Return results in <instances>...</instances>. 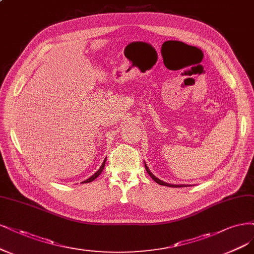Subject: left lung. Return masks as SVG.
I'll list each match as a JSON object with an SVG mask.
<instances>
[{
	"label": "left lung",
	"mask_w": 254,
	"mask_h": 254,
	"mask_svg": "<svg viewBox=\"0 0 254 254\" xmlns=\"http://www.w3.org/2000/svg\"><path fill=\"white\" fill-rule=\"evenodd\" d=\"M145 168H146V171H147V173L149 174V176L151 177V179L155 182V183H157V184H160V185H163V186H168V187H187V186H189V185H173V184H168V183H165V182H163V181H161L160 179H157L156 177H154L153 174L151 173V171L149 170V168L147 167V165L145 164Z\"/></svg>",
	"instance_id": "obj_1"
}]
</instances>
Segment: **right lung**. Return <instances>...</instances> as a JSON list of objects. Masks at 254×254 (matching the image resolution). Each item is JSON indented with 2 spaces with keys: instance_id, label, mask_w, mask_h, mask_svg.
<instances>
[{
  "instance_id": "obj_1",
  "label": "right lung",
  "mask_w": 254,
  "mask_h": 254,
  "mask_svg": "<svg viewBox=\"0 0 254 254\" xmlns=\"http://www.w3.org/2000/svg\"><path fill=\"white\" fill-rule=\"evenodd\" d=\"M106 160H107V157H105V160H104V162H103V164L101 165V167H100V169L95 172L93 176H91L89 179H87L86 181H84V182H82V183H90V182H92V181H94L95 179H97L100 174L102 173V171L104 170V166H105V163H106Z\"/></svg>"
}]
</instances>
